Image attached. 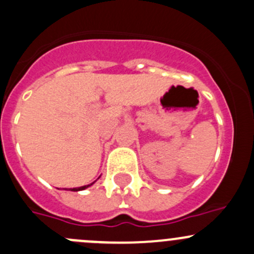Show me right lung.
Wrapping results in <instances>:
<instances>
[{
  "label": "right lung",
  "mask_w": 254,
  "mask_h": 254,
  "mask_svg": "<svg viewBox=\"0 0 254 254\" xmlns=\"http://www.w3.org/2000/svg\"><path fill=\"white\" fill-rule=\"evenodd\" d=\"M93 184V183H92ZM92 184H90V185H85V186H81V188H73L70 189V191H81V190H85V189H87L89 186H91Z\"/></svg>",
  "instance_id": "right-lung-1"
}]
</instances>
